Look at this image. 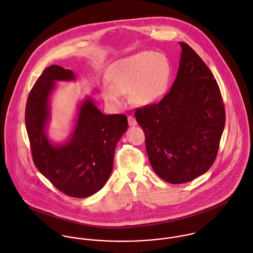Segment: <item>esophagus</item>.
<instances>
[{"mask_svg": "<svg viewBox=\"0 0 253 253\" xmlns=\"http://www.w3.org/2000/svg\"><path fill=\"white\" fill-rule=\"evenodd\" d=\"M127 120H128V125H129L130 126H135L137 125V122H136V120L134 119V117L128 116V117H127Z\"/></svg>", "mask_w": 253, "mask_h": 253, "instance_id": "esophagus-1", "label": "esophagus"}]
</instances>
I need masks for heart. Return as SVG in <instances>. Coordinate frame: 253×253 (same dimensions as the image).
I'll use <instances>...</instances> for the list:
<instances>
[{
    "instance_id": "obj_1",
    "label": "heart",
    "mask_w": 253,
    "mask_h": 253,
    "mask_svg": "<svg viewBox=\"0 0 253 253\" xmlns=\"http://www.w3.org/2000/svg\"><path fill=\"white\" fill-rule=\"evenodd\" d=\"M106 78L108 85L103 86L102 95L109 106L120 108L124 104V93H128L134 104L146 106L166 94L170 65L163 53L141 51L116 61Z\"/></svg>"
}]
</instances>
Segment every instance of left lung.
I'll return each mask as SVG.
<instances>
[{
	"label": "left lung",
	"instance_id": "8db88e82",
	"mask_svg": "<svg viewBox=\"0 0 253 253\" xmlns=\"http://www.w3.org/2000/svg\"><path fill=\"white\" fill-rule=\"evenodd\" d=\"M179 44V68L170 91L134 113L154 171L170 184L192 181L211 168L225 126L216 80L188 43Z\"/></svg>",
	"mask_w": 253,
	"mask_h": 253
}]
</instances>
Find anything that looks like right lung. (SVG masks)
I'll return each instance as SVG.
<instances>
[{"instance_id":"add662e5","label":"right lung","mask_w":253,"mask_h":253,"mask_svg":"<svg viewBox=\"0 0 253 253\" xmlns=\"http://www.w3.org/2000/svg\"><path fill=\"white\" fill-rule=\"evenodd\" d=\"M76 81L72 70L47 67L31 89L25 110L26 129L38 170L59 191L87 198L106 184L118 141L127 130L125 115H104L90 96L78 104L74 129L66 141L53 143L47 135L51 94L56 82Z\"/></svg>"}]
</instances>
